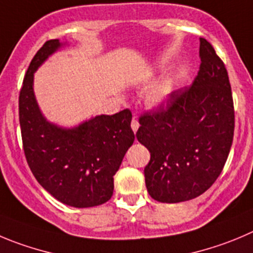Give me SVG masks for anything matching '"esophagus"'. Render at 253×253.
<instances>
[{
	"label": "esophagus",
	"instance_id": "34e87169",
	"mask_svg": "<svg viewBox=\"0 0 253 253\" xmlns=\"http://www.w3.org/2000/svg\"><path fill=\"white\" fill-rule=\"evenodd\" d=\"M131 127H132V131H133V132H137L138 127H140V124H138L137 120H136V119L132 120V122H131Z\"/></svg>",
	"mask_w": 253,
	"mask_h": 253
}]
</instances>
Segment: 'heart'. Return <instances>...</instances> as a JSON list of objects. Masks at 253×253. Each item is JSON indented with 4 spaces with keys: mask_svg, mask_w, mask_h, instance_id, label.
Here are the masks:
<instances>
[{
    "mask_svg": "<svg viewBox=\"0 0 253 253\" xmlns=\"http://www.w3.org/2000/svg\"><path fill=\"white\" fill-rule=\"evenodd\" d=\"M174 91V84L172 80L165 79L153 84L146 93V103L150 107L160 108L167 105Z\"/></svg>",
    "mask_w": 253,
    "mask_h": 253,
    "instance_id": "1",
    "label": "heart"
}]
</instances>
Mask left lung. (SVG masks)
Instances as JSON below:
<instances>
[{"mask_svg": "<svg viewBox=\"0 0 253 253\" xmlns=\"http://www.w3.org/2000/svg\"><path fill=\"white\" fill-rule=\"evenodd\" d=\"M200 71L166 106L140 119L136 137L151 153L145 182L153 200L190 201L209 190L222 171L235 131L227 71L213 47L200 39Z\"/></svg>", "mask_w": 253, "mask_h": 253, "instance_id": "obj_1", "label": "left lung"}]
</instances>
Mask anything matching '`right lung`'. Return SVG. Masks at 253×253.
I'll list each match as a JSON object with an SVG mask.
<instances>
[{
  "instance_id": "obj_1",
  "label": "right lung",
  "mask_w": 253,
  "mask_h": 253,
  "mask_svg": "<svg viewBox=\"0 0 253 253\" xmlns=\"http://www.w3.org/2000/svg\"><path fill=\"white\" fill-rule=\"evenodd\" d=\"M68 42L49 40L31 61L20 92L23 151L40 185L62 204L76 209L107 202L113 176L134 141L132 115H97L72 127L48 121L34 89L35 72Z\"/></svg>"
}]
</instances>
